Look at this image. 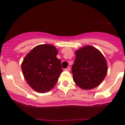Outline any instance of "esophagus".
Masks as SVG:
<instances>
[{
    "label": "esophagus",
    "mask_w": 125,
    "mask_h": 125,
    "mask_svg": "<svg viewBox=\"0 0 125 125\" xmlns=\"http://www.w3.org/2000/svg\"><path fill=\"white\" fill-rule=\"evenodd\" d=\"M64 70L66 71H70V67H69V66H68V68H66Z\"/></svg>",
    "instance_id": "34e87169"
}]
</instances>
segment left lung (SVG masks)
Returning a JSON list of instances; mask_svg holds the SVG:
<instances>
[{
    "instance_id": "8db88e82",
    "label": "left lung",
    "mask_w": 125,
    "mask_h": 125,
    "mask_svg": "<svg viewBox=\"0 0 125 125\" xmlns=\"http://www.w3.org/2000/svg\"><path fill=\"white\" fill-rule=\"evenodd\" d=\"M72 66L73 80L84 90L93 89L100 84L107 74L106 60L100 51L91 46L81 47L75 51Z\"/></svg>"
}]
</instances>
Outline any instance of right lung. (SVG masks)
<instances>
[{"mask_svg": "<svg viewBox=\"0 0 125 125\" xmlns=\"http://www.w3.org/2000/svg\"><path fill=\"white\" fill-rule=\"evenodd\" d=\"M57 53L54 46L41 44L24 57L21 64L23 75L34 91L47 92L56 85L62 71L61 62L56 57Z\"/></svg>", "mask_w": 125, "mask_h": 125, "instance_id": "right-lung-1", "label": "right lung"}]
</instances>
